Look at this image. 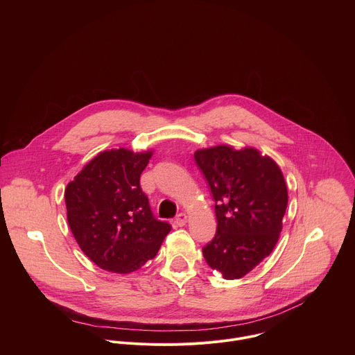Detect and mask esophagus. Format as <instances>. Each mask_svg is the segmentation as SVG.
<instances>
[{
    "label": "esophagus",
    "instance_id": "esophagus-1",
    "mask_svg": "<svg viewBox=\"0 0 355 355\" xmlns=\"http://www.w3.org/2000/svg\"><path fill=\"white\" fill-rule=\"evenodd\" d=\"M174 223H175L177 226H180V227H181V226H184V225L187 223V215H185V214H182V212H181V214H178V215L175 216Z\"/></svg>",
    "mask_w": 355,
    "mask_h": 355
}]
</instances>
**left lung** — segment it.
Returning a JSON list of instances; mask_svg holds the SVG:
<instances>
[{
	"instance_id": "1",
	"label": "left lung",
	"mask_w": 355,
	"mask_h": 355,
	"mask_svg": "<svg viewBox=\"0 0 355 355\" xmlns=\"http://www.w3.org/2000/svg\"><path fill=\"white\" fill-rule=\"evenodd\" d=\"M195 163L215 200L218 227L202 252L225 279L244 277L275 247L288 205L277 163L251 147L216 146L198 150Z\"/></svg>"
}]
</instances>
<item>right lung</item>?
Returning <instances> with one entry per match:
<instances>
[{
	"label": "right lung",
	"instance_id": "add662e5",
	"mask_svg": "<svg viewBox=\"0 0 355 355\" xmlns=\"http://www.w3.org/2000/svg\"><path fill=\"white\" fill-rule=\"evenodd\" d=\"M151 151H103L67 185V222L84 254L99 268L129 274L157 251L171 226L155 218L140 188Z\"/></svg>",
	"mask_w": 355,
	"mask_h": 355
}]
</instances>
